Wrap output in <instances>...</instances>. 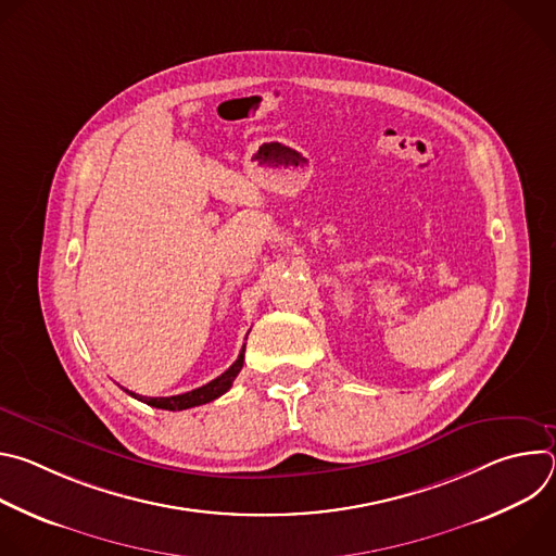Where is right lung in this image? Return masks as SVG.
<instances>
[{"label": "right lung", "instance_id": "1", "mask_svg": "<svg viewBox=\"0 0 556 556\" xmlns=\"http://www.w3.org/2000/svg\"><path fill=\"white\" fill-rule=\"evenodd\" d=\"M247 348V345H244ZM240 352V356H237V361L222 374L217 376L215 380L193 389V391H187V393H178V395H167V399H147V395H140V393H134L129 389H125L129 395H134L136 401L140 403H147L149 407H155V409H167V412H182V409H191V407H198V405H206L215 399H219L222 393H226L230 387H232V380L237 378V374H240L242 365H244V350Z\"/></svg>", "mask_w": 556, "mask_h": 556}]
</instances>
